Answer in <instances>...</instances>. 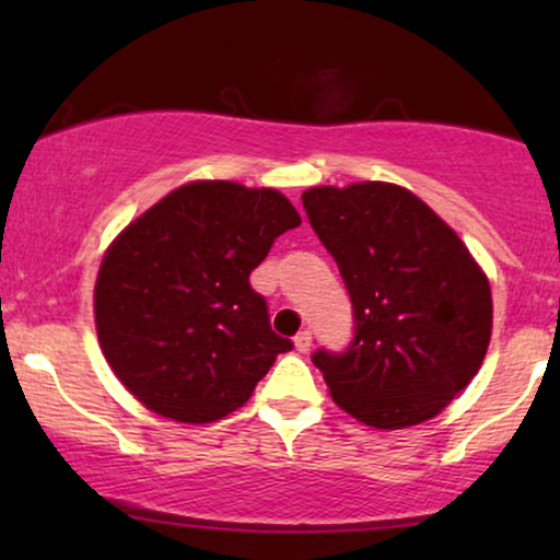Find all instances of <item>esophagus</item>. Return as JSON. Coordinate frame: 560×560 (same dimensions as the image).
Here are the masks:
<instances>
[{
  "instance_id": "obj_1",
  "label": "esophagus",
  "mask_w": 560,
  "mask_h": 560,
  "mask_svg": "<svg viewBox=\"0 0 560 560\" xmlns=\"http://www.w3.org/2000/svg\"><path fill=\"white\" fill-rule=\"evenodd\" d=\"M311 342H313V337H311V331H300L298 337H294V347H298L300 352H307L311 350Z\"/></svg>"
}]
</instances>
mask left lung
I'll return each mask as SVG.
<instances>
[{"instance_id":"1","label":"left lung","mask_w":560,"mask_h":560,"mask_svg":"<svg viewBox=\"0 0 560 560\" xmlns=\"http://www.w3.org/2000/svg\"><path fill=\"white\" fill-rule=\"evenodd\" d=\"M302 205L337 260L355 320L345 352H313L334 402L374 429L434 419L485 361L492 334L485 271L402 186H313Z\"/></svg>"}]
</instances>
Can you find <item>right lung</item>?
Instances as JSON below:
<instances>
[{"label":"right lung","instance_id":"right-lung-1","mask_svg":"<svg viewBox=\"0 0 560 560\" xmlns=\"http://www.w3.org/2000/svg\"><path fill=\"white\" fill-rule=\"evenodd\" d=\"M298 210L276 189L191 182L110 244L94 287L100 347L120 384L165 419L210 423L242 408L279 352L249 287Z\"/></svg>","mask_w":560,"mask_h":560}]
</instances>
